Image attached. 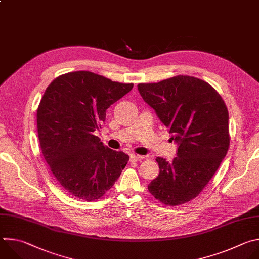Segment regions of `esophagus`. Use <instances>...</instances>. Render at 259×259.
I'll return each instance as SVG.
<instances>
[{
	"instance_id": "esophagus-1",
	"label": "esophagus",
	"mask_w": 259,
	"mask_h": 259,
	"mask_svg": "<svg viewBox=\"0 0 259 259\" xmlns=\"http://www.w3.org/2000/svg\"><path fill=\"white\" fill-rule=\"evenodd\" d=\"M130 160L133 162H140L143 160L142 156H137V155H131L130 156Z\"/></svg>"
}]
</instances>
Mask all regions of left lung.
I'll list each match as a JSON object with an SVG mask.
<instances>
[{
	"label": "left lung",
	"instance_id": "8db88e82",
	"mask_svg": "<svg viewBox=\"0 0 259 259\" xmlns=\"http://www.w3.org/2000/svg\"><path fill=\"white\" fill-rule=\"evenodd\" d=\"M137 89L177 145L171 162L156 159L160 173L147 189L163 204L187 203L202 192L228 153L226 103L208 83L189 76L138 84Z\"/></svg>",
	"mask_w": 259,
	"mask_h": 259
}]
</instances>
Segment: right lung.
<instances>
[{
	"mask_svg": "<svg viewBox=\"0 0 259 259\" xmlns=\"http://www.w3.org/2000/svg\"><path fill=\"white\" fill-rule=\"evenodd\" d=\"M132 88L85 70L65 73L47 87L36 110L41 150L71 196L101 198L127 165L128 155L103 145L93 132L104 123L106 109Z\"/></svg>",
	"mask_w": 259,
	"mask_h": 259,
	"instance_id": "1",
	"label": "right lung"
}]
</instances>
